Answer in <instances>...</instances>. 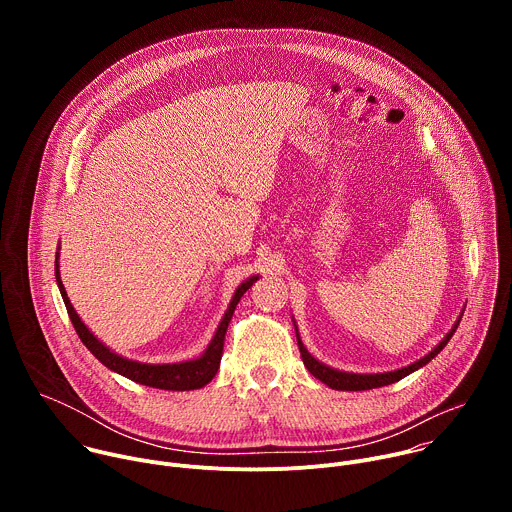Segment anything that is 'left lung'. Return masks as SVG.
I'll return each instance as SVG.
<instances>
[{
	"mask_svg": "<svg viewBox=\"0 0 512 512\" xmlns=\"http://www.w3.org/2000/svg\"><path fill=\"white\" fill-rule=\"evenodd\" d=\"M460 322H456V326L452 328V332L437 344L427 356L419 358L417 362L409 364V367L405 369H399V371H391V373H379V375H354V373H340V371H334L330 367H326V364L318 362L302 344L300 336H298V346H300V354H302V360L306 364V369L316 377L320 379L324 385H328L330 389H336V391H367V389H377V387H385V385H391V383H397L401 381L403 377H407L409 373L421 369L423 364H427L431 358H435L437 354H440L444 350V346L450 342V338L454 336L456 328H458ZM298 332V330H296Z\"/></svg>",
	"mask_w": 512,
	"mask_h": 512,
	"instance_id": "left-lung-1",
	"label": "left lung"
}]
</instances>
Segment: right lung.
<instances>
[{
    "instance_id": "obj_1",
    "label": "right lung",
    "mask_w": 512,
    "mask_h": 512,
    "mask_svg": "<svg viewBox=\"0 0 512 512\" xmlns=\"http://www.w3.org/2000/svg\"><path fill=\"white\" fill-rule=\"evenodd\" d=\"M54 269H56V281H58V287H60V296L64 300V306H66V312H68V318L72 322V326H75L81 342L105 364L107 369L139 383V385H145V387H156V389H164V391H192V389H200L204 387L206 383L212 381V377L216 375L218 367H221V358H223V346H225V334H227V328H229V322L235 314V308L239 304V300L243 298L245 291L257 281V277H251L249 281L241 283L239 289L235 291L233 296V302L221 322V326H218L212 342L208 344L206 352L196 358V360H186V362H176V364H143V362H135V360H127V358H121L119 354L111 352L103 342H99L91 332L89 328L81 322L79 314L75 312V308L70 306V300L66 296L64 291V285L60 281V275H58V255H56V261H54Z\"/></svg>"
}]
</instances>
